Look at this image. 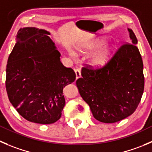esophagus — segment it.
<instances>
[{"instance_id": "esophagus-1", "label": "esophagus", "mask_w": 152, "mask_h": 152, "mask_svg": "<svg viewBox=\"0 0 152 152\" xmlns=\"http://www.w3.org/2000/svg\"><path fill=\"white\" fill-rule=\"evenodd\" d=\"M75 73H76V79H78L79 78L81 77V71L79 69H75L74 70Z\"/></svg>"}]
</instances>
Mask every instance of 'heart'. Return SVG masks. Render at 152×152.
Masks as SVG:
<instances>
[{
	"instance_id": "heart-1",
	"label": "heart",
	"mask_w": 152,
	"mask_h": 152,
	"mask_svg": "<svg viewBox=\"0 0 152 152\" xmlns=\"http://www.w3.org/2000/svg\"><path fill=\"white\" fill-rule=\"evenodd\" d=\"M107 37H98L92 39L77 48V50L82 55H88L99 49L90 56L88 58V64L94 69H100L104 67L111 58L113 51V45L112 44H106ZM104 45V46L103 45ZM73 56H76L73 51H70Z\"/></svg>"
}]
</instances>
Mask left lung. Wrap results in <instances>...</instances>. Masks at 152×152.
I'll return each mask as SVG.
<instances>
[{
    "mask_svg": "<svg viewBox=\"0 0 152 152\" xmlns=\"http://www.w3.org/2000/svg\"><path fill=\"white\" fill-rule=\"evenodd\" d=\"M128 30L131 44L123 45L102 68L83 67L76 80L81 96L102 123H117L132 115L143 94V63L137 39L132 29Z\"/></svg>",
    "mask_w": 152,
    "mask_h": 152,
    "instance_id": "1",
    "label": "left lung"
}]
</instances>
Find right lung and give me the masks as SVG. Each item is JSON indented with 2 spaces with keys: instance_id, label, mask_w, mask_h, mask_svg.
Segmentation results:
<instances>
[{
  "instance_id": "obj_1",
  "label": "right lung",
  "mask_w": 152,
  "mask_h": 152,
  "mask_svg": "<svg viewBox=\"0 0 152 152\" xmlns=\"http://www.w3.org/2000/svg\"><path fill=\"white\" fill-rule=\"evenodd\" d=\"M50 35L35 27L19 29L6 70L10 102L23 118L39 124L59 120L65 104L63 88L76 79L73 69L60 61Z\"/></svg>"
}]
</instances>
